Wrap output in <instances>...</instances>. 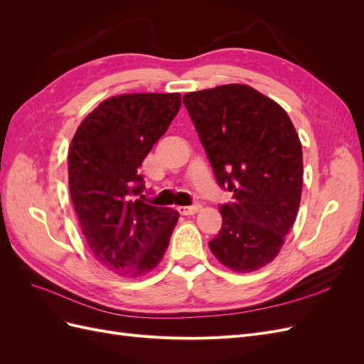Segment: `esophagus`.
I'll list each match as a JSON object with an SVG mask.
<instances>
[{"label":"esophagus","mask_w":364,"mask_h":364,"mask_svg":"<svg viewBox=\"0 0 364 364\" xmlns=\"http://www.w3.org/2000/svg\"><path fill=\"white\" fill-rule=\"evenodd\" d=\"M199 209H200V205L196 203V205H191V206H179L178 211L182 215H193L196 213H199Z\"/></svg>","instance_id":"esophagus-1"}]
</instances>
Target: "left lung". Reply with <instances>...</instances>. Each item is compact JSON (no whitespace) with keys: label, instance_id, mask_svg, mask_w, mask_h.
<instances>
[{"label":"left lung","instance_id":"obj_1","mask_svg":"<svg viewBox=\"0 0 364 364\" xmlns=\"http://www.w3.org/2000/svg\"><path fill=\"white\" fill-rule=\"evenodd\" d=\"M183 105L217 183L234 193L209 249L230 270H258L278 255L299 209V136L287 112L247 85L188 92Z\"/></svg>","mask_w":364,"mask_h":364}]
</instances>
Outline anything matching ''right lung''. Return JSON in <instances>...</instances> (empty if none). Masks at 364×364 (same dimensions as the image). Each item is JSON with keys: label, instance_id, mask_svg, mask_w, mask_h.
Wrapping results in <instances>:
<instances>
[{"label": "right lung", "instance_id": "right-lung-1", "mask_svg": "<svg viewBox=\"0 0 364 364\" xmlns=\"http://www.w3.org/2000/svg\"><path fill=\"white\" fill-rule=\"evenodd\" d=\"M181 109V94L107 98L77 129L68 151L71 200L94 257L119 277L155 269L179 213L144 203L139 167Z\"/></svg>", "mask_w": 364, "mask_h": 364}]
</instances>
